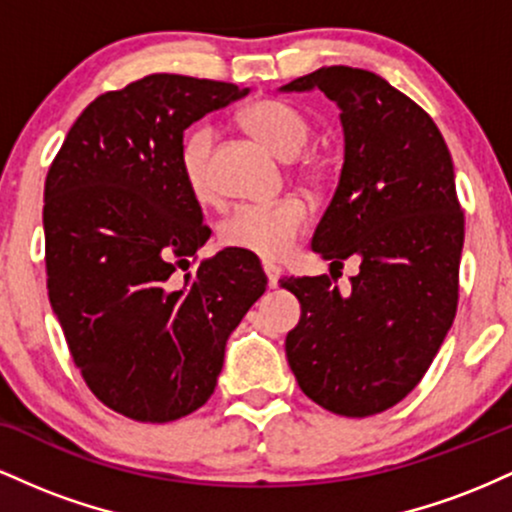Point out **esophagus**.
Returning a JSON list of instances; mask_svg holds the SVG:
<instances>
[{
	"mask_svg": "<svg viewBox=\"0 0 512 512\" xmlns=\"http://www.w3.org/2000/svg\"><path fill=\"white\" fill-rule=\"evenodd\" d=\"M262 272H264V276H267V284H269V289H274V286H276V281H279V267H276V264H269V262H264V264H262Z\"/></svg>",
	"mask_w": 512,
	"mask_h": 512,
	"instance_id": "1",
	"label": "esophagus"
}]
</instances>
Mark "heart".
Returning a JSON list of instances; mask_svg holds the SVG:
<instances>
[{"label": "heart", "instance_id": "b5f03b06", "mask_svg": "<svg viewBox=\"0 0 512 512\" xmlns=\"http://www.w3.org/2000/svg\"><path fill=\"white\" fill-rule=\"evenodd\" d=\"M238 120L281 158H296L310 139L308 117L279 98L252 101L240 110ZM211 154H214V129L207 125L187 132L178 151L182 185L190 192V197L204 207L216 204L221 197L219 185L214 180ZM301 173L310 182H322L327 175V166L310 158L301 163ZM308 219V204L293 195L272 204H243L221 221L219 240L231 250L250 252L262 260L276 262L293 250L296 240L308 226Z\"/></svg>", "mask_w": 512, "mask_h": 512}]
</instances>
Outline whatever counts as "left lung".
Masks as SVG:
<instances>
[{
	"mask_svg": "<svg viewBox=\"0 0 512 512\" xmlns=\"http://www.w3.org/2000/svg\"><path fill=\"white\" fill-rule=\"evenodd\" d=\"M320 88L342 108L344 168L313 250L358 257L351 291L334 276H284L301 303L286 337L298 387L351 419L395 407L421 383L457 313L464 211L443 134L383 76L322 67L284 91Z\"/></svg>",
	"mask_w": 512,
	"mask_h": 512,
	"instance_id": "obj_1",
	"label": "left lung"
}]
</instances>
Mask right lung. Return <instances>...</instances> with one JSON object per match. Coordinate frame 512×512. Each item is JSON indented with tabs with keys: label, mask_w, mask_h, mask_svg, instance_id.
Instances as JSON below:
<instances>
[{
	"label": "right lung",
	"mask_w": 512,
	"mask_h": 512,
	"mask_svg": "<svg viewBox=\"0 0 512 512\" xmlns=\"http://www.w3.org/2000/svg\"><path fill=\"white\" fill-rule=\"evenodd\" d=\"M245 93L149 74L101 93L50 163V305L88 390L132 421L168 424L202 407L228 334L267 289L250 252L199 260L211 231L178 170L185 129Z\"/></svg>",
	"instance_id": "obj_1"
}]
</instances>
